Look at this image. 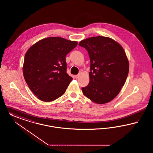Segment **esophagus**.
<instances>
[{
    "instance_id": "1",
    "label": "esophagus",
    "mask_w": 153,
    "mask_h": 153,
    "mask_svg": "<svg viewBox=\"0 0 153 153\" xmlns=\"http://www.w3.org/2000/svg\"><path fill=\"white\" fill-rule=\"evenodd\" d=\"M74 76H75V78H79V75H75Z\"/></svg>"
}]
</instances>
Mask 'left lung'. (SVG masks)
<instances>
[{
	"instance_id": "1",
	"label": "left lung",
	"mask_w": 153,
	"mask_h": 153,
	"mask_svg": "<svg viewBox=\"0 0 153 153\" xmlns=\"http://www.w3.org/2000/svg\"><path fill=\"white\" fill-rule=\"evenodd\" d=\"M79 45L88 52L90 82L83 94L93 102L103 104L113 100L124 86L129 62L120 44L109 37L97 36L80 41Z\"/></svg>"
}]
</instances>
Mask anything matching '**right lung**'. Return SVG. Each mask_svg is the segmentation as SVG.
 Listing matches in <instances>:
<instances>
[{
  "label": "right lung",
  "mask_w": 153,
  "mask_h": 153,
  "mask_svg": "<svg viewBox=\"0 0 153 153\" xmlns=\"http://www.w3.org/2000/svg\"><path fill=\"white\" fill-rule=\"evenodd\" d=\"M78 42L51 37L39 41L25 56L23 74L29 88L42 101L63 96L73 78L67 73L65 56Z\"/></svg>",
  "instance_id": "obj_1"
}]
</instances>
